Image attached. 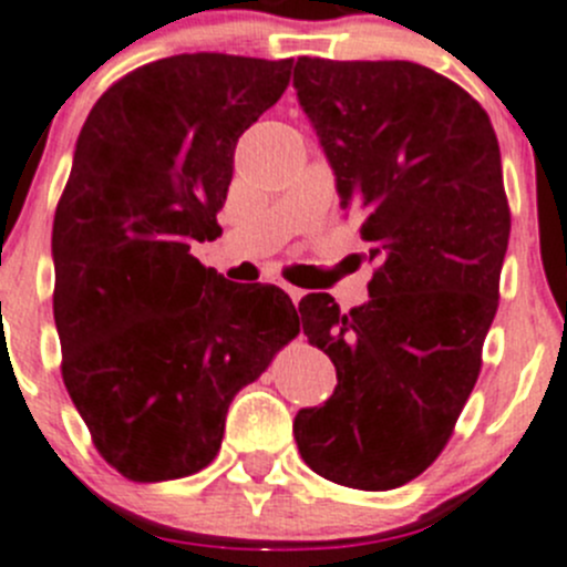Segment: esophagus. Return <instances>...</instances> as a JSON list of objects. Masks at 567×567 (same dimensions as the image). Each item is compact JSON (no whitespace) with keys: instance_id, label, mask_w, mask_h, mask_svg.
Listing matches in <instances>:
<instances>
[{"instance_id":"34e87169","label":"esophagus","mask_w":567,"mask_h":567,"mask_svg":"<svg viewBox=\"0 0 567 567\" xmlns=\"http://www.w3.org/2000/svg\"><path fill=\"white\" fill-rule=\"evenodd\" d=\"M285 293H288L290 299H293V305H299V299H301V296H305L299 288H293V285H285Z\"/></svg>"}]
</instances>
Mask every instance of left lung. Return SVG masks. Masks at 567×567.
Instances as JSON below:
<instances>
[{
  "instance_id": "1",
  "label": "left lung",
  "mask_w": 567,
  "mask_h": 567,
  "mask_svg": "<svg viewBox=\"0 0 567 567\" xmlns=\"http://www.w3.org/2000/svg\"><path fill=\"white\" fill-rule=\"evenodd\" d=\"M293 86L374 262L363 308L301 299L338 385L293 436L324 478L394 489L436 462L478 380L512 229L498 136L478 100L411 61L299 58Z\"/></svg>"
}]
</instances>
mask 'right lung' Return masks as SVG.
Returning <instances> with one entry per match:
<instances>
[{"label":"right lung","instance_id":"obj_1","mask_svg":"<svg viewBox=\"0 0 567 567\" xmlns=\"http://www.w3.org/2000/svg\"><path fill=\"white\" fill-rule=\"evenodd\" d=\"M290 63H145L78 136L52 224L61 374L97 453L131 481L204 470L237 391L299 336L285 290L235 285L189 254L220 237L237 140L282 97Z\"/></svg>","mask_w":567,"mask_h":567}]
</instances>
